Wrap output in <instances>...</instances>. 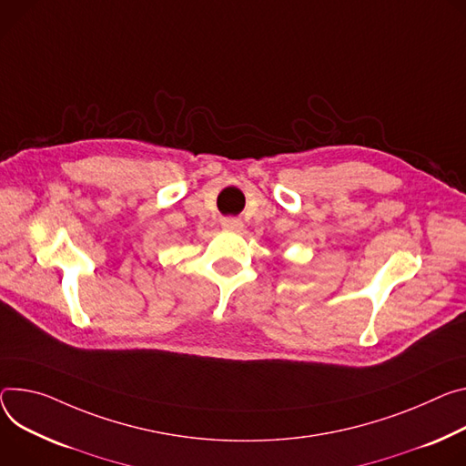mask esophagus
I'll return each instance as SVG.
<instances>
[{"instance_id": "esophagus-1", "label": "esophagus", "mask_w": 466, "mask_h": 466, "mask_svg": "<svg viewBox=\"0 0 466 466\" xmlns=\"http://www.w3.org/2000/svg\"><path fill=\"white\" fill-rule=\"evenodd\" d=\"M221 225H223V228H227V230H234V232H239V230L243 228V223H241L239 219H234V218H227V219H223V221H221Z\"/></svg>"}]
</instances>
